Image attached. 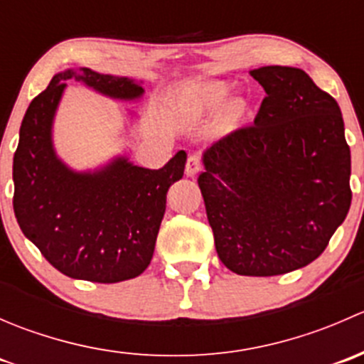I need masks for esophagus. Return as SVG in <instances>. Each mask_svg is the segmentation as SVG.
I'll list each match as a JSON object with an SVG mask.
<instances>
[{
  "mask_svg": "<svg viewBox=\"0 0 364 364\" xmlns=\"http://www.w3.org/2000/svg\"><path fill=\"white\" fill-rule=\"evenodd\" d=\"M186 176H196L200 171V156L199 155H190L186 160Z\"/></svg>",
  "mask_w": 364,
  "mask_h": 364,
  "instance_id": "34e87169",
  "label": "esophagus"
}]
</instances>
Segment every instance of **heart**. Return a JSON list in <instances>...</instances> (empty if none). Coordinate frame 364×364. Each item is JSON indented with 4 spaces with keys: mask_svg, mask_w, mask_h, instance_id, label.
<instances>
[{
    "mask_svg": "<svg viewBox=\"0 0 364 364\" xmlns=\"http://www.w3.org/2000/svg\"><path fill=\"white\" fill-rule=\"evenodd\" d=\"M230 95V86L222 80L215 82H205L197 90L196 100H193V112L197 116H209L215 111H218L225 104L227 97ZM248 111V104L245 98H232L223 107L222 116H220V124L223 128H230L241 119Z\"/></svg>",
    "mask_w": 364,
    "mask_h": 364,
    "instance_id": "heart-1",
    "label": "heart"
}]
</instances>
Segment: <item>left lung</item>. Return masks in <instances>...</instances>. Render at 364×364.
<instances>
[{
	"label": "left lung",
	"instance_id": "obj_1",
	"mask_svg": "<svg viewBox=\"0 0 364 364\" xmlns=\"http://www.w3.org/2000/svg\"><path fill=\"white\" fill-rule=\"evenodd\" d=\"M253 124L208 148L199 176L220 260L245 277L314 262L350 208V148L335 98L292 67L252 70Z\"/></svg>",
	"mask_w": 364,
	"mask_h": 364
}]
</instances>
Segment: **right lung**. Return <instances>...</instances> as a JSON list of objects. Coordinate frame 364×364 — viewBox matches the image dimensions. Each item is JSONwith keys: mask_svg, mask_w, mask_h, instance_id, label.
Returning a JSON list of instances; mask_svg holds the SVG:
<instances>
[{"mask_svg": "<svg viewBox=\"0 0 364 364\" xmlns=\"http://www.w3.org/2000/svg\"><path fill=\"white\" fill-rule=\"evenodd\" d=\"M117 100H137L144 87L128 77L91 68L56 73L24 114L14 155V213L24 236L70 278L116 284L151 262L165 196L183 178L186 153L164 167H137L124 156L93 172H75L58 159L53 121L67 80Z\"/></svg>", "mask_w": 364, "mask_h": 364, "instance_id": "right-lung-1", "label": "right lung"}]
</instances>
